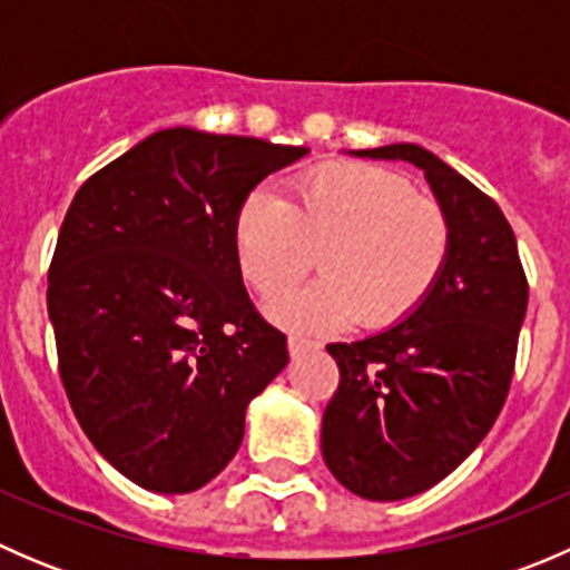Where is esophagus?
Instances as JSON below:
<instances>
[{
  "label": "esophagus",
  "instance_id": "1",
  "mask_svg": "<svg viewBox=\"0 0 570 570\" xmlns=\"http://www.w3.org/2000/svg\"><path fill=\"white\" fill-rule=\"evenodd\" d=\"M322 344L317 338H308V336H301V333H292L289 336V353L292 355H303L308 353V350H320Z\"/></svg>",
  "mask_w": 570,
  "mask_h": 570
}]
</instances>
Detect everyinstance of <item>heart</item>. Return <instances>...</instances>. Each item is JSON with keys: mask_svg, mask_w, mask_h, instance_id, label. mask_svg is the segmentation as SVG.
Returning <instances> with one entry per match:
<instances>
[{"mask_svg": "<svg viewBox=\"0 0 570 570\" xmlns=\"http://www.w3.org/2000/svg\"><path fill=\"white\" fill-rule=\"evenodd\" d=\"M452 250L441 204L375 165H327L301 176L284 200L250 193L234 215V253L264 297L295 289L320 253L322 278L269 308L301 333L392 327L439 284Z\"/></svg>", "mask_w": 570, "mask_h": 570, "instance_id": "heart-1", "label": "heart"}]
</instances>
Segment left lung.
I'll return each mask as SVG.
<instances>
[{
	"label": "left lung",
	"mask_w": 570,
	"mask_h": 570,
	"mask_svg": "<svg viewBox=\"0 0 570 570\" xmlns=\"http://www.w3.org/2000/svg\"><path fill=\"white\" fill-rule=\"evenodd\" d=\"M355 154L422 168L452 226L450 262L411 317L327 344L338 389L322 413V458L355 497L396 502L444 480L493 428L530 284L508 217L469 178L413 142Z\"/></svg>",
	"instance_id": "1"
}]
</instances>
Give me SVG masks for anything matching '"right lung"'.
I'll use <instances>...</instances> for the list:
<instances>
[{
    "label": "right lung",
    "instance_id": "right-lung-1",
    "mask_svg": "<svg viewBox=\"0 0 570 570\" xmlns=\"http://www.w3.org/2000/svg\"><path fill=\"white\" fill-rule=\"evenodd\" d=\"M303 154L163 129L68 206L46 292L57 366L85 435L146 491L189 493L220 474L248 402L289 361L243 286L234 215Z\"/></svg>",
    "mask_w": 570,
    "mask_h": 570
}]
</instances>
